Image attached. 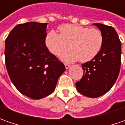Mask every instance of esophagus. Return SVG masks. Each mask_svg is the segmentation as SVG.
<instances>
[{
	"instance_id": "obj_1",
	"label": "esophagus",
	"mask_w": 125,
	"mask_h": 125,
	"mask_svg": "<svg viewBox=\"0 0 125 125\" xmlns=\"http://www.w3.org/2000/svg\"><path fill=\"white\" fill-rule=\"evenodd\" d=\"M70 66H71V65H70V64H67V63L65 64V67H66V69H68V68H70Z\"/></svg>"
}]
</instances>
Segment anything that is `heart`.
Returning <instances> with one entry per match:
<instances>
[{"label":"heart","mask_w":125,"mask_h":125,"mask_svg":"<svg viewBox=\"0 0 125 125\" xmlns=\"http://www.w3.org/2000/svg\"><path fill=\"white\" fill-rule=\"evenodd\" d=\"M59 33L48 32L45 38V44L50 52L57 57L66 53L70 47L73 50L62 57L65 62H73L80 59L88 62L95 58L102 50L103 35L95 28L65 24L58 28Z\"/></svg>","instance_id":"obj_1"}]
</instances>
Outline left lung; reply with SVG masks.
I'll return each instance as SVG.
<instances>
[{
    "mask_svg": "<svg viewBox=\"0 0 125 125\" xmlns=\"http://www.w3.org/2000/svg\"><path fill=\"white\" fill-rule=\"evenodd\" d=\"M103 35L100 52L90 62L82 64V78L75 83L78 92L86 97H100L109 91L119 75L121 64V42L113 27L93 23Z\"/></svg>",
    "mask_w": 125,
    "mask_h": 125,
    "instance_id": "8db88e82",
    "label": "left lung"
}]
</instances>
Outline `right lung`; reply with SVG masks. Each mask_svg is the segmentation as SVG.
<instances>
[{
    "mask_svg": "<svg viewBox=\"0 0 125 125\" xmlns=\"http://www.w3.org/2000/svg\"><path fill=\"white\" fill-rule=\"evenodd\" d=\"M48 23L19 24L5 40L8 75L20 93L34 100L50 95L66 68L45 44Z\"/></svg>",
    "mask_w": 125,
    "mask_h": 125,
    "instance_id": "right-lung-1",
    "label": "right lung"
}]
</instances>
